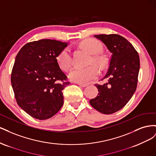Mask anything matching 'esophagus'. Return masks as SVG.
<instances>
[{"label": "esophagus", "instance_id": "1", "mask_svg": "<svg viewBox=\"0 0 156 156\" xmlns=\"http://www.w3.org/2000/svg\"><path fill=\"white\" fill-rule=\"evenodd\" d=\"M78 84L79 86H81L82 87H86L88 85V84H87V83H78Z\"/></svg>", "mask_w": 156, "mask_h": 156}]
</instances>
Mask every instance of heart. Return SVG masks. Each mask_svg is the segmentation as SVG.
Returning <instances> with one entry per match:
<instances>
[{
    "instance_id": "1",
    "label": "heart",
    "mask_w": 156,
    "mask_h": 156,
    "mask_svg": "<svg viewBox=\"0 0 156 156\" xmlns=\"http://www.w3.org/2000/svg\"><path fill=\"white\" fill-rule=\"evenodd\" d=\"M80 46L92 55L91 62L97 63L101 66L106 64V58L100 53L103 51V45L96 39H87L81 42ZM57 62L61 68L68 70L73 64L72 51L69 48H66L60 51L57 58ZM99 74L98 68L94 66L87 68L75 67L70 70L68 77L71 81L79 83H85L96 78Z\"/></svg>"
}]
</instances>
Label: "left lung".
I'll return each mask as SVG.
<instances>
[{"label":"left lung","mask_w":156,"mask_h":156,"mask_svg":"<svg viewBox=\"0 0 156 156\" xmlns=\"http://www.w3.org/2000/svg\"><path fill=\"white\" fill-rule=\"evenodd\" d=\"M112 53L105 76L107 82L96 84L98 96L90 105L103 114L110 115L123 108L135 93L138 81L140 59L137 51L125 37L118 34L94 35Z\"/></svg>","instance_id":"left-lung-1"}]
</instances>
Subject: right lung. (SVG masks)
I'll return each mask as SVG.
<instances>
[{
	"label": "right lung",
	"mask_w": 156,
	"mask_h": 156,
	"mask_svg": "<svg viewBox=\"0 0 156 156\" xmlns=\"http://www.w3.org/2000/svg\"><path fill=\"white\" fill-rule=\"evenodd\" d=\"M68 43L43 39L29 42L19 51L11 83L18 105L38 120L53 116L62 107V90L69 84L57 56Z\"/></svg>",
	"instance_id": "obj_1"
}]
</instances>
